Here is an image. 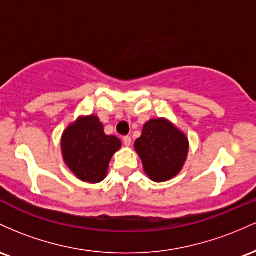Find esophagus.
<instances>
[{"mask_svg": "<svg viewBox=\"0 0 256 256\" xmlns=\"http://www.w3.org/2000/svg\"><path fill=\"white\" fill-rule=\"evenodd\" d=\"M123 144L126 146H130L132 145V138L130 136H123Z\"/></svg>", "mask_w": 256, "mask_h": 256, "instance_id": "1", "label": "esophagus"}]
</instances>
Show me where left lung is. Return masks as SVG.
Instances as JSON below:
<instances>
[{
  "label": "left lung",
  "mask_w": 256,
  "mask_h": 256,
  "mask_svg": "<svg viewBox=\"0 0 256 256\" xmlns=\"http://www.w3.org/2000/svg\"><path fill=\"white\" fill-rule=\"evenodd\" d=\"M134 148L151 180L163 182L179 174L188 158V140L166 118H152L142 127Z\"/></svg>",
  "instance_id": "obj_1"
}]
</instances>
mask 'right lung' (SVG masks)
I'll use <instances>...</instances> for the list:
<instances>
[{
    "label": "right lung",
    "mask_w": 256,
    "mask_h": 256,
    "mask_svg": "<svg viewBox=\"0 0 256 256\" xmlns=\"http://www.w3.org/2000/svg\"><path fill=\"white\" fill-rule=\"evenodd\" d=\"M120 145L118 138L106 136L104 126L94 114L77 118L62 136L66 166L80 180L90 184L105 179L108 163Z\"/></svg>",
    "instance_id": "add662e5"
}]
</instances>
